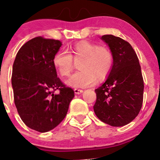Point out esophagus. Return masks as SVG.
<instances>
[{
    "label": "esophagus",
    "instance_id": "obj_1",
    "mask_svg": "<svg viewBox=\"0 0 160 160\" xmlns=\"http://www.w3.org/2000/svg\"><path fill=\"white\" fill-rule=\"evenodd\" d=\"M83 92V90L77 89V88H75V89H74V93H75V94H82Z\"/></svg>",
    "mask_w": 160,
    "mask_h": 160
}]
</instances>
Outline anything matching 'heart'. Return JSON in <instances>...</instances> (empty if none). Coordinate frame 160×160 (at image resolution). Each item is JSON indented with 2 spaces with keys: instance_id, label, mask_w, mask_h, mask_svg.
Masks as SVG:
<instances>
[{
  "instance_id": "heart-1",
  "label": "heart",
  "mask_w": 160,
  "mask_h": 160,
  "mask_svg": "<svg viewBox=\"0 0 160 160\" xmlns=\"http://www.w3.org/2000/svg\"><path fill=\"white\" fill-rule=\"evenodd\" d=\"M69 53L58 50L52 59L54 67L61 77H68L72 72L74 62L79 63L80 71L72 74L66 84L74 88H86L98 81L105 80L113 66V55L104 46L87 41H80L69 49Z\"/></svg>"
}]
</instances>
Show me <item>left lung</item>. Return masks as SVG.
Listing matches in <instances>:
<instances>
[{
	"mask_svg": "<svg viewBox=\"0 0 160 160\" xmlns=\"http://www.w3.org/2000/svg\"><path fill=\"white\" fill-rule=\"evenodd\" d=\"M113 55V66L105 81L95 89L94 111L101 121L112 127L128 124L138 115L143 102L144 81L132 46L120 37H101Z\"/></svg>",
	"mask_w": 160,
	"mask_h": 160,
	"instance_id": "1",
	"label": "left lung"
}]
</instances>
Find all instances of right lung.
<instances>
[{
    "instance_id": "1",
    "label": "right lung",
    "mask_w": 160,
    "mask_h": 160,
    "mask_svg": "<svg viewBox=\"0 0 160 160\" xmlns=\"http://www.w3.org/2000/svg\"><path fill=\"white\" fill-rule=\"evenodd\" d=\"M62 46L60 41L37 37L17 53L12 68L14 102L23 123L44 133L56 128L66 116L74 98L58 77L52 59ZM58 89L60 93L53 94Z\"/></svg>"
}]
</instances>
